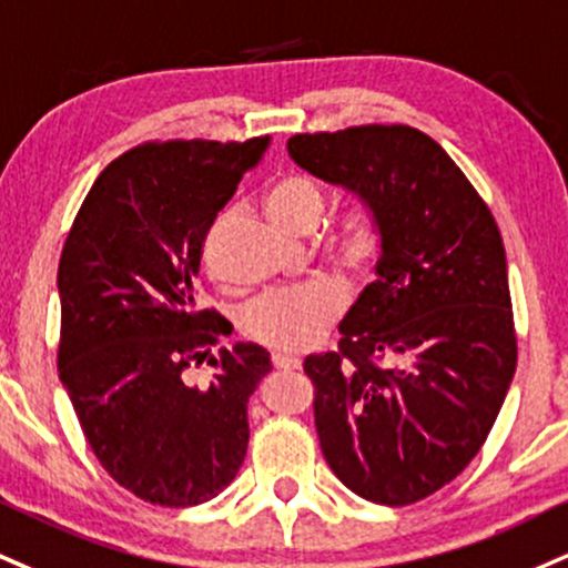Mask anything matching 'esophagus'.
<instances>
[{
	"instance_id": "1",
	"label": "esophagus",
	"mask_w": 568,
	"mask_h": 568,
	"mask_svg": "<svg viewBox=\"0 0 568 568\" xmlns=\"http://www.w3.org/2000/svg\"><path fill=\"white\" fill-rule=\"evenodd\" d=\"M272 365H275V371H298L302 359L288 357V354H272Z\"/></svg>"
}]
</instances>
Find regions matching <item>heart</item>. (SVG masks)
I'll use <instances>...</instances> for the list:
<instances>
[{
  "instance_id": "1",
  "label": "heart",
  "mask_w": 568,
  "mask_h": 568,
  "mask_svg": "<svg viewBox=\"0 0 568 568\" xmlns=\"http://www.w3.org/2000/svg\"><path fill=\"white\" fill-rule=\"evenodd\" d=\"M264 209L277 227L291 235H312L323 224L327 195L310 176H283L266 190ZM232 222V211L219 216L211 227L203 258L214 272V241ZM384 248V224L373 209H354L344 214L327 237V256L341 270L362 275L378 262ZM344 310V293L327 283L304 285L296 291H277L258 298L243 314V333L277 354H298L325 336V331Z\"/></svg>"
}]
</instances>
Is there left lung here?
Masks as SVG:
<instances>
[{
    "label": "left lung",
    "mask_w": 568,
    "mask_h": 568,
    "mask_svg": "<svg viewBox=\"0 0 568 568\" xmlns=\"http://www.w3.org/2000/svg\"><path fill=\"white\" fill-rule=\"evenodd\" d=\"M288 153L384 224L378 280L338 325V349L304 359L320 447L354 495L413 505L479 455L514 381L503 235L468 176L420 129L296 134Z\"/></svg>",
    "instance_id": "1"
}]
</instances>
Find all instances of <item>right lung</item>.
Instances as JSON below:
<instances>
[{"mask_svg":"<svg viewBox=\"0 0 568 568\" xmlns=\"http://www.w3.org/2000/svg\"><path fill=\"white\" fill-rule=\"evenodd\" d=\"M270 145L142 142L92 184L58 266V371L100 466L140 500L190 508L243 466L248 396L272 371L256 344L211 357L201 254L219 211ZM212 365L206 385L190 369Z\"/></svg>","mask_w":568,"mask_h":568,"instance_id":"right-lung-1","label":"right lung"}]
</instances>
